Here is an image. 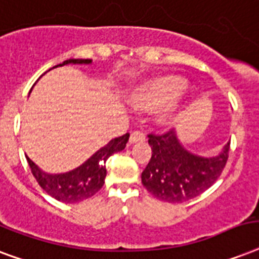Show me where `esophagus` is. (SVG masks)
Here are the masks:
<instances>
[{"mask_svg": "<svg viewBox=\"0 0 259 259\" xmlns=\"http://www.w3.org/2000/svg\"><path fill=\"white\" fill-rule=\"evenodd\" d=\"M145 141V133L141 132V130H134L133 133L130 134V144H136V143H143Z\"/></svg>", "mask_w": 259, "mask_h": 259, "instance_id": "1", "label": "esophagus"}]
</instances>
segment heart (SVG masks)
Returning <instances> with one entry per match:
<instances>
[{
	"label": "heart",
	"instance_id": "obj_1",
	"mask_svg": "<svg viewBox=\"0 0 259 259\" xmlns=\"http://www.w3.org/2000/svg\"><path fill=\"white\" fill-rule=\"evenodd\" d=\"M186 85L179 77H165L163 80L152 82L144 90L143 103L149 107H164L174 103L183 94Z\"/></svg>",
	"mask_w": 259,
	"mask_h": 259
}]
</instances>
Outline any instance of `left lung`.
Wrapping results in <instances>:
<instances>
[{
  "instance_id": "1",
  "label": "left lung",
  "mask_w": 259,
  "mask_h": 259,
  "mask_svg": "<svg viewBox=\"0 0 259 259\" xmlns=\"http://www.w3.org/2000/svg\"><path fill=\"white\" fill-rule=\"evenodd\" d=\"M148 138L152 156L141 181L152 195L165 202H185L208 190L228 160L230 143L220 155L206 159L183 149L174 130L149 133Z\"/></svg>"
}]
</instances>
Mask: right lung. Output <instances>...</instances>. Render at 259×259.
Masks as SVG:
<instances>
[{"mask_svg":"<svg viewBox=\"0 0 259 259\" xmlns=\"http://www.w3.org/2000/svg\"><path fill=\"white\" fill-rule=\"evenodd\" d=\"M66 64H91V59H68L57 66ZM127 141H129V133L114 138L78 168L59 175H49L42 172L28 157L27 161L36 182L47 194L54 197L55 200L62 201L65 204H73L90 198L103 187L104 179L107 175L104 163L115 152L125 149Z\"/></svg>","mask_w":259,"mask_h":259,"instance_id":"add662e5","label":"right lung"}]
</instances>
